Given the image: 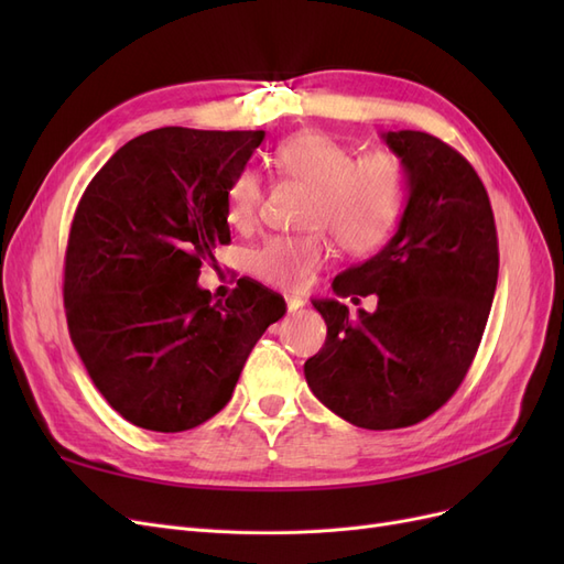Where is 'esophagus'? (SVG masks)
I'll return each instance as SVG.
<instances>
[{
	"instance_id": "1",
	"label": "esophagus",
	"mask_w": 564,
	"mask_h": 564,
	"mask_svg": "<svg viewBox=\"0 0 564 564\" xmlns=\"http://www.w3.org/2000/svg\"><path fill=\"white\" fill-rule=\"evenodd\" d=\"M286 308H289V313L301 311V308H303V299H299V296H286Z\"/></svg>"
}]
</instances>
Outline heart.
Segmentation results:
<instances>
[{"instance_id": "heart-1", "label": "heart", "mask_w": 564, "mask_h": 564, "mask_svg": "<svg viewBox=\"0 0 564 564\" xmlns=\"http://www.w3.org/2000/svg\"><path fill=\"white\" fill-rule=\"evenodd\" d=\"M282 178L311 187L301 224L303 235H275L251 253V272L278 289L308 286L315 272L332 259L329 230L348 253L379 251L395 235L404 204L406 176L395 152L386 148L352 155V150L322 131L289 135L268 152ZM263 183L253 169L237 172L226 193L228 220L247 228L259 216Z\"/></svg>"}]
</instances>
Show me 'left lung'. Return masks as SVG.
Returning <instances> with one entry per match:
<instances>
[{
    "instance_id": "obj_1",
    "label": "left lung",
    "mask_w": 564,
    "mask_h": 564,
    "mask_svg": "<svg viewBox=\"0 0 564 564\" xmlns=\"http://www.w3.org/2000/svg\"><path fill=\"white\" fill-rule=\"evenodd\" d=\"M409 199L395 237L334 280L336 296L379 299L357 311L313 301L327 340L305 362L315 398L357 429H406L435 414L473 365L499 278L489 195L470 162L437 135L388 131Z\"/></svg>"
}]
</instances>
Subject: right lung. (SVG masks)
<instances>
[{
	"instance_id": "add662e5",
	"label": "right lung",
	"mask_w": 564,
	"mask_h": 564,
	"mask_svg": "<svg viewBox=\"0 0 564 564\" xmlns=\"http://www.w3.org/2000/svg\"><path fill=\"white\" fill-rule=\"evenodd\" d=\"M265 131L164 127L119 148L84 191L65 249L73 346L117 414L191 431L232 398L256 340L286 305L240 280L214 303L202 263L230 242L226 193Z\"/></svg>"
}]
</instances>
